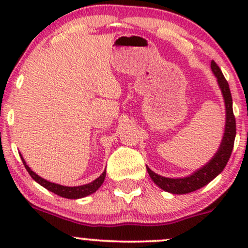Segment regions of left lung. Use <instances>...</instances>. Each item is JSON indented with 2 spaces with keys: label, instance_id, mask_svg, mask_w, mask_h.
<instances>
[{
  "label": "left lung",
  "instance_id": "left-lung-1",
  "mask_svg": "<svg viewBox=\"0 0 248 248\" xmlns=\"http://www.w3.org/2000/svg\"><path fill=\"white\" fill-rule=\"evenodd\" d=\"M211 69L213 75L217 77L218 85L224 96L225 108H226V124H225V133L220 147H219L216 155L210 160V162H207L205 166L193 172L192 175L184 178L163 177V176L157 175L147 167V171L149 173L150 178L154 181V183L167 192L183 195V193L196 191V190L205 186L207 183H210L213 178L217 177L219 173L223 171L232 154L237 129H235V118L232 108L231 91H230L229 82L225 79L223 72L215 61L211 62Z\"/></svg>",
  "mask_w": 248,
  "mask_h": 248
}]
</instances>
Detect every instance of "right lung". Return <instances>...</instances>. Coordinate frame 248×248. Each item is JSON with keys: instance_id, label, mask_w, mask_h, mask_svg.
<instances>
[{"instance_id": "add662e5", "label": "right lung", "mask_w": 248, "mask_h": 248, "mask_svg": "<svg viewBox=\"0 0 248 248\" xmlns=\"http://www.w3.org/2000/svg\"><path fill=\"white\" fill-rule=\"evenodd\" d=\"M21 158H22V161H23V164H24L25 169H27V171L30 173L31 177L35 179L37 183L41 184L42 186H44L45 189H47V190H49V191L56 193V195L61 196V197H64V198L78 199V198L86 197V196L91 195V193L95 192L96 190H98L99 187L101 186V184L104 183L105 177H106V170H105V171L102 172L98 178L94 179V181H93V182H91V183L85 184V186H61V184L51 183V182L46 181V179L39 177V176L37 175L36 172H33L32 170H31L30 168L27 166V163H25L24 158L22 157V155H21Z\"/></svg>"}]
</instances>
